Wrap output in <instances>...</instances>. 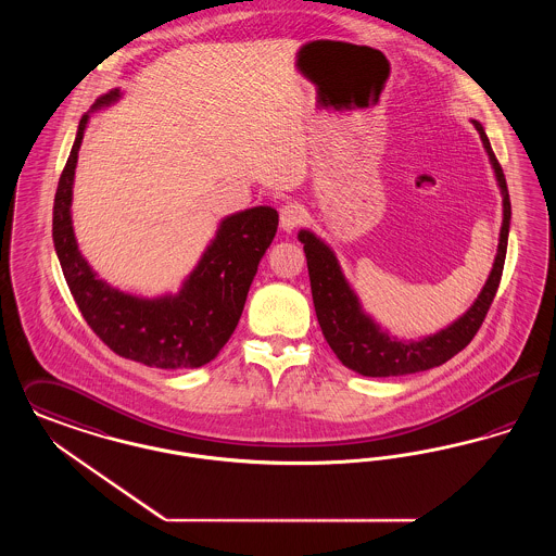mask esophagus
Masks as SVG:
<instances>
[{
    "instance_id": "1",
    "label": "esophagus",
    "mask_w": 556,
    "mask_h": 556,
    "mask_svg": "<svg viewBox=\"0 0 556 556\" xmlns=\"http://www.w3.org/2000/svg\"><path fill=\"white\" fill-rule=\"evenodd\" d=\"M302 222H304V208L298 202H286L279 208V225L283 231L295 229Z\"/></svg>"
}]
</instances>
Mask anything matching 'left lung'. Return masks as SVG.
<instances>
[{"mask_svg":"<svg viewBox=\"0 0 556 556\" xmlns=\"http://www.w3.org/2000/svg\"><path fill=\"white\" fill-rule=\"evenodd\" d=\"M471 124L480 134L484 151L489 153L490 165L494 169V178L503 194V225L496 256L484 288L478 293L476 302L439 333L428 334L418 341H403L389 334L387 329H382L377 320L362 308V302L354 288L350 286V281L345 279L331 245L316 238V233H312L311 229H300L298 233V240L304 244L308 261L312 300L323 334L331 345L334 356L341 359V364L362 377H401L441 366L446 359L459 354L473 339V334L478 333L496 295L507 256L511 200L505 174L492 153L489 136L480 122L471 119Z\"/></svg>","mask_w":556,"mask_h":556,"instance_id":"left-lung-1","label":"left lung"}]
</instances>
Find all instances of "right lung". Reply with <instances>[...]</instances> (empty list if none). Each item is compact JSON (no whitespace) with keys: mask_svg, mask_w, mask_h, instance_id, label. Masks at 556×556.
Instances as JSON below:
<instances>
[{"mask_svg":"<svg viewBox=\"0 0 556 556\" xmlns=\"http://www.w3.org/2000/svg\"><path fill=\"white\" fill-rule=\"evenodd\" d=\"M119 99V89L99 97L78 124L53 202V245L85 320L117 356L163 370L200 368L217 357L236 331L258 263L277 233L279 215L270 206L227 215L178 293L142 298L110 286L92 270L76 242L72 188L90 113Z\"/></svg>","mask_w":556,"mask_h":556,"instance_id":"1","label":"right lung"}]
</instances>
